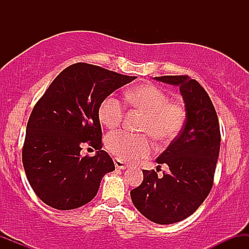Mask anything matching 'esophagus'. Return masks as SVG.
I'll list each match as a JSON object with an SVG mask.
<instances>
[{
  "mask_svg": "<svg viewBox=\"0 0 249 249\" xmlns=\"http://www.w3.org/2000/svg\"><path fill=\"white\" fill-rule=\"evenodd\" d=\"M115 165L117 168H119V170H125V168L128 167V165L126 162H124L123 160H119V159H115Z\"/></svg>",
  "mask_w": 249,
  "mask_h": 249,
  "instance_id": "34e87169",
  "label": "esophagus"
}]
</instances>
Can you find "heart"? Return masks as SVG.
<instances>
[{"instance_id": "obj_1", "label": "heart", "mask_w": 249, "mask_h": 249, "mask_svg": "<svg viewBox=\"0 0 249 249\" xmlns=\"http://www.w3.org/2000/svg\"><path fill=\"white\" fill-rule=\"evenodd\" d=\"M127 101L146 113L142 131L159 142H167L178 136L186 119V110L179 102H168L165 91L153 84L137 85L127 91ZM99 121L108 128L121 124L124 107L115 96H108L98 108ZM107 147L113 156L125 161H136L152 152V142L147 134L116 131L107 137Z\"/></svg>"}]
</instances>
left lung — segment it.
<instances>
[{"mask_svg":"<svg viewBox=\"0 0 249 249\" xmlns=\"http://www.w3.org/2000/svg\"><path fill=\"white\" fill-rule=\"evenodd\" d=\"M154 79L179 87L186 121L179 136L156 160L158 167L167 164L170 171L158 177L154 170H142V182L130 194L145 218L170 225L188 218L210 194L221 138L212 101L196 79L185 75Z\"/></svg>","mask_w":249,"mask_h":249,"instance_id":"1","label":"left lung"}]
</instances>
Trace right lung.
<instances>
[{
    "mask_svg": "<svg viewBox=\"0 0 249 249\" xmlns=\"http://www.w3.org/2000/svg\"><path fill=\"white\" fill-rule=\"evenodd\" d=\"M136 79L88 63H76L53 79L33 108L22 161L28 181L48 206L67 211L96 196L103 177L115 170L102 150L101 103ZM89 144L97 153L82 157Z\"/></svg>",
    "mask_w": 249,
    "mask_h": 249,
    "instance_id": "add662e5",
    "label": "right lung"
}]
</instances>
